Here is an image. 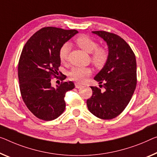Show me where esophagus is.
Segmentation results:
<instances>
[{
	"instance_id": "1",
	"label": "esophagus",
	"mask_w": 157,
	"mask_h": 157,
	"mask_svg": "<svg viewBox=\"0 0 157 157\" xmlns=\"http://www.w3.org/2000/svg\"><path fill=\"white\" fill-rule=\"evenodd\" d=\"M75 87H76V88H81L82 86L81 85L80 83H75Z\"/></svg>"
}]
</instances>
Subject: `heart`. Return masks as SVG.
<instances>
[{"label":"heart","instance_id":"b5f03b06","mask_svg":"<svg viewBox=\"0 0 157 157\" xmlns=\"http://www.w3.org/2000/svg\"><path fill=\"white\" fill-rule=\"evenodd\" d=\"M76 44L81 49L88 53H92V59L98 66H102L107 59V50L102 48H98V43L88 36L81 35L76 39ZM70 50V45L65 43L61 47L59 52V57L61 62L67 59ZM91 69L89 67H73L69 72V76L71 80L78 82H84L91 74Z\"/></svg>","mask_w":157,"mask_h":157}]
</instances>
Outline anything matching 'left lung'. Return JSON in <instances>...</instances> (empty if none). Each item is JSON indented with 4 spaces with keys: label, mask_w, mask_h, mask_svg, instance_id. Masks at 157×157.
<instances>
[{
    "label": "left lung",
    "mask_w": 157,
    "mask_h": 157,
    "mask_svg": "<svg viewBox=\"0 0 157 157\" xmlns=\"http://www.w3.org/2000/svg\"><path fill=\"white\" fill-rule=\"evenodd\" d=\"M108 46V57L102 69L94 77L105 90L91 86L93 95L87 100L88 109L102 119L119 116L132 98L137 84L136 59L128 44L119 36L104 31H92Z\"/></svg>",
    "instance_id": "obj_1"
}]
</instances>
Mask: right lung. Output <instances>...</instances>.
<instances>
[{
	"label": "right lung",
	"instance_id": "obj_1",
	"mask_svg": "<svg viewBox=\"0 0 157 157\" xmlns=\"http://www.w3.org/2000/svg\"><path fill=\"white\" fill-rule=\"evenodd\" d=\"M78 33L74 29L45 27L36 32L23 48L18 64L20 92L26 107L38 119L52 121L59 117L66 107L65 94L75 88L72 81L56 88L50 81L58 73L60 48Z\"/></svg>",
	"mask_w": 157,
	"mask_h": 157
}]
</instances>
